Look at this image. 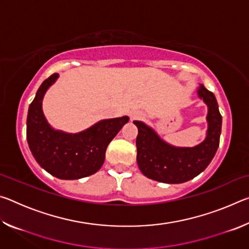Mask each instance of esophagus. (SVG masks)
Masks as SVG:
<instances>
[{
	"instance_id": "34e87169",
	"label": "esophagus",
	"mask_w": 249,
	"mask_h": 249,
	"mask_svg": "<svg viewBox=\"0 0 249 249\" xmlns=\"http://www.w3.org/2000/svg\"><path fill=\"white\" fill-rule=\"evenodd\" d=\"M144 117V114L141 112H137V111H134L130 113V119L132 120H140V119H142Z\"/></svg>"
}]
</instances>
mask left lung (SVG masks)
I'll return each mask as SVG.
<instances>
[{"instance_id":"8db88e82","label":"left lung","mask_w":249,"mask_h":249,"mask_svg":"<svg viewBox=\"0 0 249 249\" xmlns=\"http://www.w3.org/2000/svg\"><path fill=\"white\" fill-rule=\"evenodd\" d=\"M197 95L208 105V130L201 144L195 147H175L167 144L155 130L140 121L136 138L137 163L147 178L165 183H182L200 175L213 159L220 145L222 115L217 101L203 84L197 88Z\"/></svg>"}]
</instances>
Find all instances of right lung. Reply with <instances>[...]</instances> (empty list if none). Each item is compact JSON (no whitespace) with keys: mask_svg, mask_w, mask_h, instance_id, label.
Instances as JSON below:
<instances>
[{"mask_svg":"<svg viewBox=\"0 0 249 249\" xmlns=\"http://www.w3.org/2000/svg\"><path fill=\"white\" fill-rule=\"evenodd\" d=\"M53 73L41 83L27 114V142L41 168L59 179L74 180L100 170L109 142L128 122V116L100 121L83 132L68 134L48 124L41 103L48 88L54 83Z\"/></svg>","mask_w":249,"mask_h":249,"instance_id":"add662e5","label":"right lung"}]
</instances>
